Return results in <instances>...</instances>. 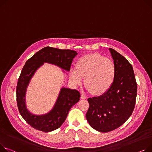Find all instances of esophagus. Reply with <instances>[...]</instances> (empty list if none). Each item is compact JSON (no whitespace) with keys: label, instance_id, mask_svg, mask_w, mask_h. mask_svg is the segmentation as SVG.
Returning a JSON list of instances; mask_svg holds the SVG:
<instances>
[{"label":"esophagus","instance_id":"esophagus-1","mask_svg":"<svg viewBox=\"0 0 152 152\" xmlns=\"http://www.w3.org/2000/svg\"><path fill=\"white\" fill-rule=\"evenodd\" d=\"M80 98H81L82 99H86L87 98V96L83 94H81V96H80Z\"/></svg>","mask_w":152,"mask_h":152}]
</instances>
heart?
I'll use <instances>...</instances> for the list:
<instances>
[{"label": "heart", "instance_id": "heart-1", "mask_svg": "<svg viewBox=\"0 0 152 152\" xmlns=\"http://www.w3.org/2000/svg\"><path fill=\"white\" fill-rule=\"evenodd\" d=\"M116 75V68L112 60L98 53L80 58L76 68L70 71V79L75 85L84 84L91 93L103 94L113 86Z\"/></svg>", "mask_w": 152, "mask_h": 152}]
</instances>
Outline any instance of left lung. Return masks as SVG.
I'll use <instances>...</instances> for the list:
<instances>
[{
	"instance_id": "obj_1",
	"label": "left lung",
	"mask_w": 152,
	"mask_h": 152,
	"mask_svg": "<svg viewBox=\"0 0 152 152\" xmlns=\"http://www.w3.org/2000/svg\"><path fill=\"white\" fill-rule=\"evenodd\" d=\"M109 50L116 68L114 82L103 95L87 99L86 118L91 126L102 133L113 131L126 122L133 112L137 95L132 65L114 49Z\"/></svg>"
}]
</instances>
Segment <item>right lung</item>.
<instances>
[{"instance_id": "1", "label": "right lung", "mask_w": 152, "mask_h": 152, "mask_svg": "<svg viewBox=\"0 0 152 152\" xmlns=\"http://www.w3.org/2000/svg\"><path fill=\"white\" fill-rule=\"evenodd\" d=\"M77 54L76 51L73 50L45 47L26 61L18 78L16 100L20 114L34 128L43 132H50L58 128L65 122L70 109L79 102L80 95L77 90L62 88L54 107L49 113L42 115H34L27 110L25 99L30 79L44 62L56 65L69 72Z\"/></svg>"}]
</instances>
